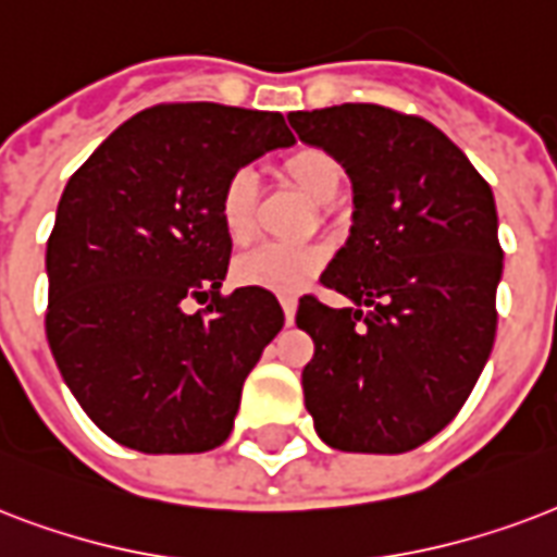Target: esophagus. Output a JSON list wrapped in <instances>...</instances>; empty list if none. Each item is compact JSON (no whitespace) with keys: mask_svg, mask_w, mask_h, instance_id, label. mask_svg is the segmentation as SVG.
Returning a JSON list of instances; mask_svg holds the SVG:
<instances>
[{"mask_svg":"<svg viewBox=\"0 0 557 557\" xmlns=\"http://www.w3.org/2000/svg\"><path fill=\"white\" fill-rule=\"evenodd\" d=\"M282 301V310H284V322L293 325V319H296V308H299V299L296 296H278Z\"/></svg>","mask_w":557,"mask_h":557,"instance_id":"1","label":"esophagus"}]
</instances>
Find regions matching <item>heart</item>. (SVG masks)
I'll use <instances>...</instances> for the list:
<instances>
[{
	"mask_svg": "<svg viewBox=\"0 0 557 557\" xmlns=\"http://www.w3.org/2000/svg\"><path fill=\"white\" fill-rule=\"evenodd\" d=\"M282 176L299 188L308 200L331 202L343 188V165L334 153L322 148H296L278 165ZM258 183L249 168H235L218 194V214L223 230L235 244L252 238L256 232ZM325 247L305 244H261L249 249L235 264V278L247 287L273 293H296L325 267Z\"/></svg>",
	"mask_w": 557,
	"mask_h": 557,
	"instance_id": "1",
	"label": "heart"
}]
</instances>
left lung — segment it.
<instances>
[{
    "label": "left lung",
    "mask_w": 557,
    "mask_h": 557,
    "mask_svg": "<svg viewBox=\"0 0 557 557\" xmlns=\"http://www.w3.org/2000/svg\"><path fill=\"white\" fill-rule=\"evenodd\" d=\"M355 183V223L296 325L319 438L348 454H407L450 424L497 334L503 247L491 185L435 124L377 103L287 115Z\"/></svg>",
    "instance_id": "8db88e82"
}]
</instances>
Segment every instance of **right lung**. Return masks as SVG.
Returning <instances> with one entry per match:
<instances>
[{
	"instance_id": "obj_1",
	"label": "right lung",
	"mask_w": 557,
	"mask_h": 557,
	"mask_svg": "<svg viewBox=\"0 0 557 557\" xmlns=\"http://www.w3.org/2000/svg\"><path fill=\"white\" fill-rule=\"evenodd\" d=\"M293 141L282 113L157 103L63 188L46 247V337L77 404L113 442L202 454L230 438L244 381L284 310L261 287L220 293L232 238L218 194L235 168ZM188 298L207 308L185 314Z\"/></svg>"
}]
</instances>
